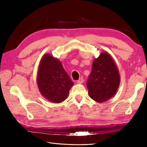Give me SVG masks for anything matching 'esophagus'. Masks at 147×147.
Listing matches in <instances>:
<instances>
[{"label": "esophagus", "mask_w": 147, "mask_h": 147, "mask_svg": "<svg viewBox=\"0 0 147 147\" xmlns=\"http://www.w3.org/2000/svg\"><path fill=\"white\" fill-rule=\"evenodd\" d=\"M83 82H84V80L83 78H80L77 81L78 84H82V83H83Z\"/></svg>", "instance_id": "34e87169"}]
</instances>
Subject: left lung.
I'll list each match as a JSON object with an SVG mask.
<instances>
[{
	"mask_svg": "<svg viewBox=\"0 0 147 147\" xmlns=\"http://www.w3.org/2000/svg\"><path fill=\"white\" fill-rule=\"evenodd\" d=\"M120 79L113 58L107 52H101L93 60L92 73L87 81L90 97L98 103L108 100L116 93Z\"/></svg>",
	"mask_w": 147,
	"mask_h": 147,
	"instance_id": "obj_1",
	"label": "left lung"
}]
</instances>
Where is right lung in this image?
<instances>
[{
    "label": "right lung",
    "mask_w": 147,
    "mask_h": 147,
    "mask_svg": "<svg viewBox=\"0 0 147 147\" xmlns=\"http://www.w3.org/2000/svg\"><path fill=\"white\" fill-rule=\"evenodd\" d=\"M36 83L41 95L52 103H61L67 98L74 85L62 62L51 54L43 55L38 68Z\"/></svg>",
    "instance_id": "1"
}]
</instances>
